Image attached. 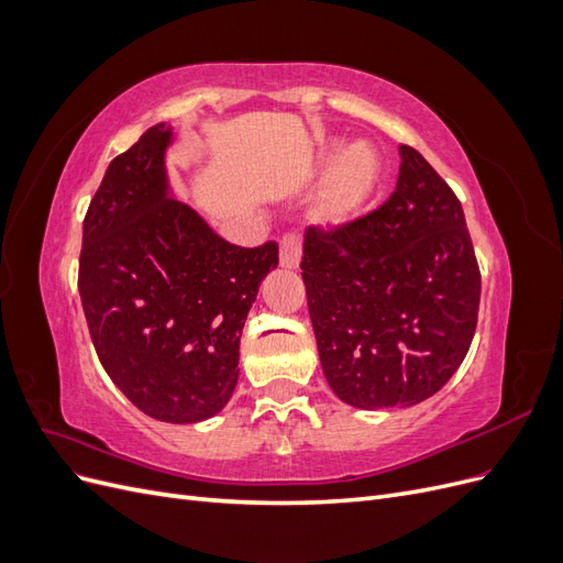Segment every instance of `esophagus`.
<instances>
[{
  "label": "esophagus",
  "mask_w": 563,
  "mask_h": 563,
  "mask_svg": "<svg viewBox=\"0 0 563 563\" xmlns=\"http://www.w3.org/2000/svg\"><path fill=\"white\" fill-rule=\"evenodd\" d=\"M300 253H302V234L300 232L284 234L282 244H279L282 265L288 269H296L300 265Z\"/></svg>",
  "instance_id": "1"
}]
</instances>
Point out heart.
<instances>
[{
    "mask_svg": "<svg viewBox=\"0 0 563 563\" xmlns=\"http://www.w3.org/2000/svg\"><path fill=\"white\" fill-rule=\"evenodd\" d=\"M323 164L329 166V178L323 185L319 211L331 223H340L368 203L380 180V159L368 145L354 143L343 155H338V147L327 150Z\"/></svg>",
    "mask_w": 563,
    "mask_h": 563,
    "instance_id": "b5f03b06",
    "label": "heart"
}]
</instances>
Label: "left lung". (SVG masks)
I'll return each mask as SVG.
<instances>
[{
  "label": "left lung",
  "mask_w": 563,
  "mask_h": 563,
  "mask_svg": "<svg viewBox=\"0 0 563 563\" xmlns=\"http://www.w3.org/2000/svg\"><path fill=\"white\" fill-rule=\"evenodd\" d=\"M376 211L305 230L302 282L323 376L350 406L420 404L472 345L482 298L460 199L411 145Z\"/></svg>",
  "instance_id": "1"
}]
</instances>
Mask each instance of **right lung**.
<instances>
[{
    "instance_id": "1",
    "label": "right lung",
    "mask_w": 563,
    "mask_h": 563,
    "mask_svg": "<svg viewBox=\"0 0 563 563\" xmlns=\"http://www.w3.org/2000/svg\"><path fill=\"white\" fill-rule=\"evenodd\" d=\"M172 126L114 157L84 216L79 296L100 364L150 418L199 422L240 378V338L277 242L244 249L168 197Z\"/></svg>"
}]
</instances>
